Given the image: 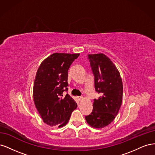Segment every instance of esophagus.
Wrapping results in <instances>:
<instances>
[{"label":"esophagus","instance_id":"obj_1","mask_svg":"<svg viewBox=\"0 0 155 155\" xmlns=\"http://www.w3.org/2000/svg\"><path fill=\"white\" fill-rule=\"evenodd\" d=\"M77 99H78L79 101H81V100L83 99V97H81V96L77 97Z\"/></svg>","mask_w":155,"mask_h":155}]
</instances>
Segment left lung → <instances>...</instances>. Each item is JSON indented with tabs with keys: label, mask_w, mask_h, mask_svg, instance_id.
I'll use <instances>...</instances> for the list:
<instances>
[{
	"label": "left lung",
	"mask_w": 155,
	"mask_h": 155,
	"mask_svg": "<svg viewBox=\"0 0 155 155\" xmlns=\"http://www.w3.org/2000/svg\"><path fill=\"white\" fill-rule=\"evenodd\" d=\"M88 59L95 91L100 96L94 100L93 110L85 119L92 127L101 129L110 124L118 113L122 103L123 84L118 69L105 55L88 54Z\"/></svg>",
	"instance_id": "8db88e82"
}]
</instances>
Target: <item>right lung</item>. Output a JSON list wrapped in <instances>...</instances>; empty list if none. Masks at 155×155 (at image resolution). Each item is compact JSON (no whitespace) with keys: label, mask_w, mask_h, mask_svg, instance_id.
<instances>
[{"label":"right lung","mask_w":155,"mask_h":155,"mask_svg":"<svg viewBox=\"0 0 155 155\" xmlns=\"http://www.w3.org/2000/svg\"><path fill=\"white\" fill-rule=\"evenodd\" d=\"M79 54L55 53L41 63L34 81V100L44 122L62 127L69 121L77 104L68 94V70Z\"/></svg>","instance_id":"right-lung-1"}]
</instances>
